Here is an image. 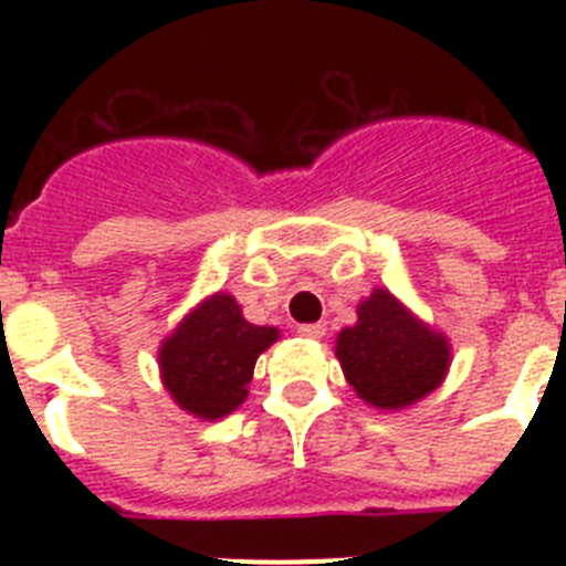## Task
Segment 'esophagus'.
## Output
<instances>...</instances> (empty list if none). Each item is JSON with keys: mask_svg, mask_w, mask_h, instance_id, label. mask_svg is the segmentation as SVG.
<instances>
[{"mask_svg": "<svg viewBox=\"0 0 566 566\" xmlns=\"http://www.w3.org/2000/svg\"><path fill=\"white\" fill-rule=\"evenodd\" d=\"M300 337H308V339H319L326 337V326L323 323H303V326H297Z\"/></svg>", "mask_w": 566, "mask_h": 566, "instance_id": "34e87169", "label": "esophagus"}]
</instances>
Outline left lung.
<instances>
[{
	"mask_svg": "<svg viewBox=\"0 0 566 566\" xmlns=\"http://www.w3.org/2000/svg\"><path fill=\"white\" fill-rule=\"evenodd\" d=\"M357 314V326L339 332L337 357L365 402L405 408L442 382L451 363L448 339L405 312L394 294L377 289Z\"/></svg>",
	"mask_w": 566,
	"mask_h": 566,
	"instance_id": "left-lung-1",
	"label": "left lung"
}]
</instances>
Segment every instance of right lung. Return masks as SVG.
<instances>
[{"mask_svg":"<svg viewBox=\"0 0 566 566\" xmlns=\"http://www.w3.org/2000/svg\"><path fill=\"white\" fill-rule=\"evenodd\" d=\"M277 339V328L254 326L232 294H214L164 343L161 377L184 411L221 419L247 399L254 363Z\"/></svg>","mask_w":566,"mask_h":566,"instance_id":"obj_1","label":"right lung"}]
</instances>
